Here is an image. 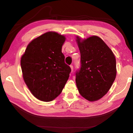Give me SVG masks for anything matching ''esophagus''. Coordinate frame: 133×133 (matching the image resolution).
<instances>
[{
    "mask_svg": "<svg viewBox=\"0 0 133 133\" xmlns=\"http://www.w3.org/2000/svg\"><path fill=\"white\" fill-rule=\"evenodd\" d=\"M70 68L71 69V71H73V66H72V65H70Z\"/></svg>",
    "mask_w": 133,
    "mask_h": 133,
    "instance_id": "obj_1",
    "label": "esophagus"
}]
</instances>
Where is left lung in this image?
I'll list each match as a JSON object with an SVG mask.
<instances>
[{
    "label": "left lung",
    "instance_id": "1",
    "mask_svg": "<svg viewBox=\"0 0 133 133\" xmlns=\"http://www.w3.org/2000/svg\"><path fill=\"white\" fill-rule=\"evenodd\" d=\"M76 42L81 52V64L76 73V85L83 97L96 101L107 93L116 79L115 56L98 36L86 39L77 36Z\"/></svg>",
    "mask_w": 133,
    "mask_h": 133
}]
</instances>
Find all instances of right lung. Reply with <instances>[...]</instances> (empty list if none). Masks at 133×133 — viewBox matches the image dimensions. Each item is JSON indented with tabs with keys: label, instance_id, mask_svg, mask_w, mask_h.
Returning a JSON list of instances; mask_svg holds the SVG:
<instances>
[{
	"label": "right lung",
	"instance_id": "1",
	"mask_svg": "<svg viewBox=\"0 0 133 133\" xmlns=\"http://www.w3.org/2000/svg\"><path fill=\"white\" fill-rule=\"evenodd\" d=\"M66 38L56 32L32 40L21 57L23 78L29 90L40 101L57 97L68 81L71 68L65 63L62 47Z\"/></svg>",
	"mask_w": 133,
	"mask_h": 133
}]
</instances>
